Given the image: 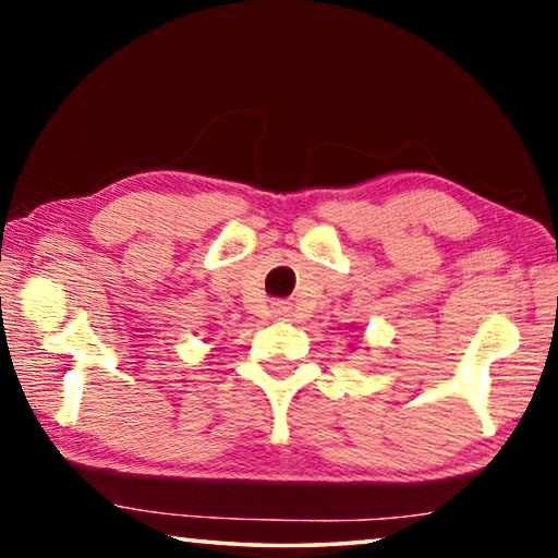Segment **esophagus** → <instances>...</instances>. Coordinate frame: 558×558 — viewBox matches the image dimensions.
I'll return each instance as SVG.
<instances>
[{"label":"esophagus","mask_w":558,"mask_h":558,"mask_svg":"<svg viewBox=\"0 0 558 558\" xmlns=\"http://www.w3.org/2000/svg\"><path fill=\"white\" fill-rule=\"evenodd\" d=\"M270 313L276 317H288L290 305H288V302H282V300H276V302H270Z\"/></svg>","instance_id":"1"}]
</instances>
